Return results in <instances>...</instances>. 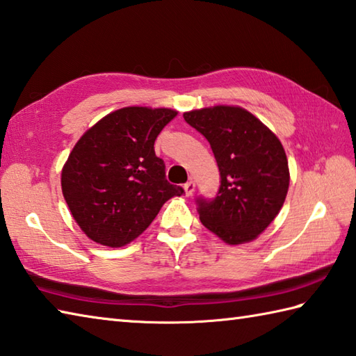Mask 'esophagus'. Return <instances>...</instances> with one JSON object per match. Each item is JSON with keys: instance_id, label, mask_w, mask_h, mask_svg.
Wrapping results in <instances>:
<instances>
[{"instance_id": "esophagus-1", "label": "esophagus", "mask_w": 356, "mask_h": 356, "mask_svg": "<svg viewBox=\"0 0 356 356\" xmlns=\"http://www.w3.org/2000/svg\"><path fill=\"white\" fill-rule=\"evenodd\" d=\"M184 190L186 196H191L194 190H196V184H194V180H188V182L184 185Z\"/></svg>"}]
</instances>
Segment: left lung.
<instances>
[{"instance_id": "left-lung-1", "label": "left lung", "mask_w": 356, "mask_h": 356, "mask_svg": "<svg viewBox=\"0 0 356 356\" xmlns=\"http://www.w3.org/2000/svg\"><path fill=\"white\" fill-rule=\"evenodd\" d=\"M184 118L210 143L220 172L218 194L196 199L200 222L232 245L256 239L289 191V162L280 138L236 106L191 111Z\"/></svg>"}]
</instances>
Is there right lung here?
I'll return each mask as SVG.
<instances>
[{"label": "right lung", "mask_w": 356, "mask_h": 356, "mask_svg": "<svg viewBox=\"0 0 356 356\" xmlns=\"http://www.w3.org/2000/svg\"><path fill=\"white\" fill-rule=\"evenodd\" d=\"M176 111L129 106L88 129L61 171V190L88 238L123 247L142 234L166 200L182 196L171 185L154 142Z\"/></svg>", "instance_id": "1"}]
</instances>
